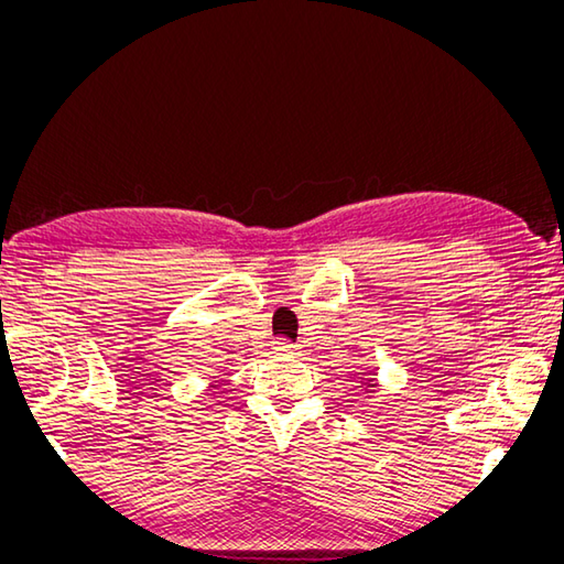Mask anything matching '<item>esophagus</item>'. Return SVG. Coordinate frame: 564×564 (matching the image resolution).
I'll use <instances>...</instances> for the list:
<instances>
[{
	"label": "esophagus",
	"instance_id": "obj_1",
	"mask_svg": "<svg viewBox=\"0 0 564 564\" xmlns=\"http://www.w3.org/2000/svg\"><path fill=\"white\" fill-rule=\"evenodd\" d=\"M272 350H275L278 355H296L299 346H296V344H292V340H284V338H280V340H275V346H272Z\"/></svg>",
	"mask_w": 564,
	"mask_h": 564
}]
</instances>
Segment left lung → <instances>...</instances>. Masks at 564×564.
I'll return each instance as SVG.
<instances>
[{
    "instance_id": "1",
    "label": "left lung",
    "mask_w": 564,
    "mask_h": 564,
    "mask_svg": "<svg viewBox=\"0 0 564 564\" xmlns=\"http://www.w3.org/2000/svg\"><path fill=\"white\" fill-rule=\"evenodd\" d=\"M371 386H373V383H371Z\"/></svg>"
}]
</instances>
